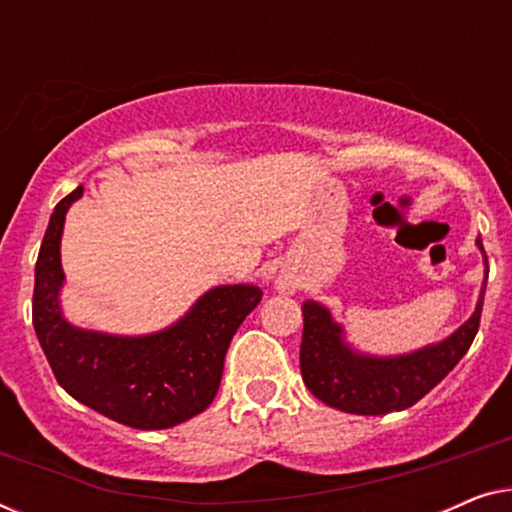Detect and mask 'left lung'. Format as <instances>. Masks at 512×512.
I'll return each mask as SVG.
<instances>
[{
    "label": "left lung",
    "instance_id": "1",
    "mask_svg": "<svg viewBox=\"0 0 512 512\" xmlns=\"http://www.w3.org/2000/svg\"><path fill=\"white\" fill-rule=\"evenodd\" d=\"M478 247L485 254L480 240ZM482 300L485 286L473 317L457 333L436 347H426L422 352L398 359H373L349 352L340 338V326L333 324L326 307L310 300L303 305L300 342V373L305 387L319 401L352 415H387L412 408L457 366L473 345L480 328Z\"/></svg>",
    "mask_w": 512,
    "mask_h": 512
}]
</instances>
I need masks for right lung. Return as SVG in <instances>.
I'll return each instance as SVG.
<instances>
[{
	"instance_id": "1",
	"label": "right lung",
	"mask_w": 512,
	"mask_h": 512,
	"mask_svg": "<svg viewBox=\"0 0 512 512\" xmlns=\"http://www.w3.org/2000/svg\"><path fill=\"white\" fill-rule=\"evenodd\" d=\"M83 186L55 205L34 268L32 324L55 380L69 396L132 429H170L209 408L230 340L261 303L258 286H219L179 324L149 338L81 331L62 319L60 235Z\"/></svg>"
}]
</instances>
